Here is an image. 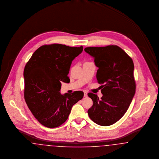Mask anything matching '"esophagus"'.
<instances>
[{
	"instance_id": "1",
	"label": "esophagus",
	"mask_w": 159,
	"mask_h": 159,
	"mask_svg": "<svg viewBox=\"0 0 159 159\" xmlns=\"http://www.w3.org/2000/svg\"><path fill=\"white\" fill-rule=\"evenodd\" d=\"M84 96L85 97V98H87L88 96H87V93L86 92H84Z\"/></svg>"
}]
</instances>
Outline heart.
<instances>
[{
	"mask_svg": "<svg viewBox=\"0 0 159 159\" xmlns=\"http://www.w3.org/2000/svg\"><path fill=\"white\" fill-rule=\"evenodd\" d=\"M89 63V61H86V62H85L84 63Z\"/></svg>",
	"mask_w": 159,
	"mask_h": 159,
	"instance_id": "obj_1",
	"label": "heart"
}]
</instances>
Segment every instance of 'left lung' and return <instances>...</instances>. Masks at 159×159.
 I'll return each instance as SVG.
<instances>
[{
  "label": "left lung",
  "instance_id": "obj_1",
  "mask_svg": "<svg viewBox=\"0 0 159 159\" xmlns=\"http://www.w3.org/2000/svg\"><path fill=\"white\" fill-rule=\"evenodd\" d=\"M84 50L94 58L98 67V83L103 84L101 99L95 94L88 93L93 103L88 110L89 116L99 125H112L125 115L134 95V61L117 45L87 47Z\"/></svg>",
  "mask_w": 159,
  "mask_h": 159
}]
</instances>
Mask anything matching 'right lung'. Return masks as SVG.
Listing matches in <instances>:
<instances>
[{
	"mask_svg": "<svg viewBox=\"0 0 159 159\" xmlns=\"http://www.w3.org/2000/svg\"><path fill=\"white\" fill-rule=\"evenodd\" d=\"M83 47L53 43L34 51L24 70L25 102L34 117L43 125L57 127L64 123L73 105L84 96L81 91L60 94L61 81L69 83L72 61Z\"/></svg>",
	"mask_w": 159,
	"mask_h": 159,
	"instance_id": "right-lung-1",
	"label": "right lung"
}]
</instances>
